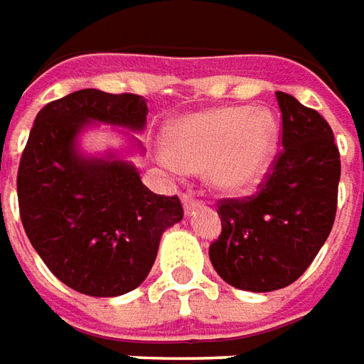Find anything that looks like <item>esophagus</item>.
Here are the masks:
<instances>
[{
	"label": "esophagus",
	"mask_w": 364,
	"mask_h": 364,
	"mask_svg": "<svg viewBox=\"0 0 364 364\" xmlns=\"http://www.w3.org/2000/svg\"><path fill=\"white\" fill-rule=\"evenodd\" d=\"M199 205H201V199H197L191 193H183V207H185L187 213H189L191 209H195V207H199Z\"/></svg>",
	"instance_id": "34e87169"
}]
</instances>
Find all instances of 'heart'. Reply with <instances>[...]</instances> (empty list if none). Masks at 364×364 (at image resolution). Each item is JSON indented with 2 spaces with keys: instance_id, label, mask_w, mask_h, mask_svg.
Here are the masks:
<instances>
[{
  "instance_id": "obj_1",
  "label": "heart",
  "mask_w": 364,
  "mask_h": 364,
  "mask_svg": "<svg viewBox=\"0 0 364 364\" xmlns=\"http://www.w3.org/2000/svg\"><path fill=\"white\" fill-rule=\"evenodd\" d=\"M163 165L171 173L206 169L215 189L239 193L263 177L277 147L269 111L221 107L181 119L169 133Z\"/></svg>"
}]
</instances>
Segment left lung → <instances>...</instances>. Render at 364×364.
<instances>
[{"instance_id":"1","label":"left lung","mask_w":364,"mask_h":364,"mask_svg":"<svg viewBox=\"0 0 364 364\" xmlns=\"http://www.w3.org/2000/svg\"><path fill=\"white\" fill-rule=\"evenodd\" d=\"M283 149L259 191L219 199L221 235L209 259L225 283L269 293L295 283L327 241L337 215L341 155L318 111L277 91Z\"/></svg>"}]
</instances>
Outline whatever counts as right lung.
Listing matches in <instances>:
<instances>
[{
  "mask_svg": "<svg viewBox=\"0 0 364 364\" xmlns=\"http://www.w3.org/2000/svg\"><path fill=\"white\" fill-rule=\"evenodd\" d=\"M147 103L135 93L81 89L37 113L17 169L19 217L47 269L83 295L139 287L163 231L183 219L177 195H157L123 161L83 159L73 141L89 119L141 129Z\"/></svg>",
  "mask_w": 364,
  "mask_h": 364,
  "instance_id": "1",
  "label": "right lung"
}]
</instances>
